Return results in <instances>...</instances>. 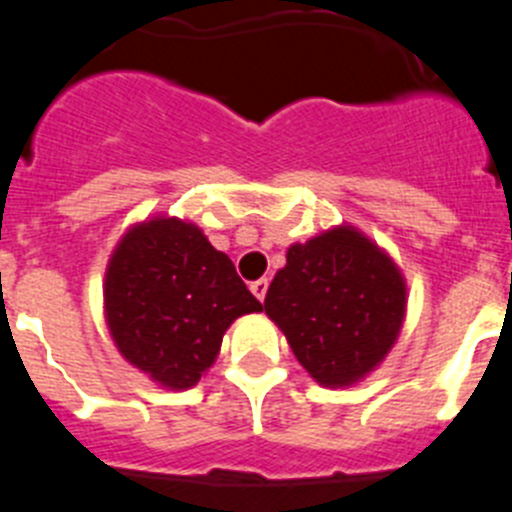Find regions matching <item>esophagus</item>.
<instances>
[{
    "label": "esophagus",
    "instance_id": "34e87169",
    "mask_svg": "<svg viewBox=\"0 0 512 512\" xmlns=\"http://www.w3.org/2000/svg\"><path fill=\"white\" fill-rule=\"evenodd\" d=\"M251 292L264 302L266 292H269V282H266V279H256V282H251Z\"/></svg>",
    "mask_w": 512,
    "mask_h": 512
}]
</instances>
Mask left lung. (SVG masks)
Wrapping results in <instances>:
<instances>
[{
  "label": "left lung",
  "instance_id": "8db88e82",
  "mask_svg": "<svg viewBox=\"0 0 512 512\" xmlns=\"http://www.w3.org/2000/svg\"><path fill=\"white\" fill-rule=\"evenodd\" d=\"M405 302L395 261L341 225L289 246L264 310L315 382L348 387L387 356L400 336Z\"/></svg>",
  "mask_w": 512,
  "mask_h": 512
}]
</instances>
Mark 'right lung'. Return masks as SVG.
<instances>
[{
  "mask_svg": "<svg viewBox=\"0 0 512 512\" xmlns=\"http://www.w3.org/2000/svg\"><path fill=\"white\" fill-rule=\"evenodd\" d=\"M261 302L200 228L153 217L122 235L104 274V315L120 354L171 390L215 364L223 333Z\"/></svg>",
  "mask_w": 512,
  "mask_h": 512,
  "instance_id": "1",
  "label": "right lung"
}]
</instances>
